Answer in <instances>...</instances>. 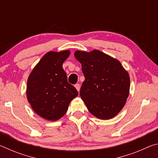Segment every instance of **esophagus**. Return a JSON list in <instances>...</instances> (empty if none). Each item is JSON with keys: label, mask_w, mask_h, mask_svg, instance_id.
<instances>
[{"label": "esophagus", "mask_w": 158, "mask_h": 158, "mask_svg": "<svg viewBox=\"0 0 158 158\" xmlns=\"http://www.w3.org/2000/svg\"><path fill=\"white\" fill-rule=\"evenodd\" d=\"M74 86H75L76 89L77 90V91L79 92V90H80V85H79V84H77L75 85H74Z\"/></svg>", "instance_id": "34e87169"}]
</instances>
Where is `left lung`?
<instances>
[{"instance_id":"left-lung-1","label":"left lung","mask_w":158,"mask_h":158,"mask_svg":"<svg viewBox=\"0 0 158 158\" xmlns=\"http://www.w3.org/2000/svg\"><path fill=\"white\" fill-rule=\"evenodd\" d=\"M74 55L85 77L79 94L90 113L101 120L113 118L129 96L127 71L116 58L97 49L77 50Z\"/></svg>"}]
</instances>
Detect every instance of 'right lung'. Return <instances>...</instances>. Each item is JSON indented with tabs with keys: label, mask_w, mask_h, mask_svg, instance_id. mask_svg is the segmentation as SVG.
<instances>
[{
	"label": "right lung",
	"mask_w": 158,
	"mask_h": 158,
	"mask_svg": "<svg viewBox=\"0 0 158 158\" xmlns=\"http://www.w3.org/2000/svg\"><path fill=\"white\" fill-rule=\"evenodd\" d=\"M69 50L47 52L37 63L28 78L26 96L31 108L38 116L56 121L68 111L69 103L78 95L68 82L63 64Z\"/></svg>",
	"instance_id": "add662e5"
}]
</instances>
